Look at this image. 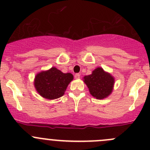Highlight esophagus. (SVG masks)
I'll list each match as a JSON object with an SVG mask.
<instances>
[{"instance_id":"obj_1","label":"esophagus","mask_w":150,"mask_h":150,"mask_svg":"<svg viewBox=\"0 0 150 150\" xmlns=\"http://www.w3.org/2000/svg\"><path fill=\"white\" fill-rule=\"evenodd\" d=\"M74 77L76 79H79L80 78V74H76L74 75Z\"/></svg>"}]
</instances>
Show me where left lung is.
Instances as JSON below:
<instances>
[{"label":"left lung","mask_w":150,"mask_h":150,"mask_svg":"<svg viewBox=\"0 0 150 150\" xmlns=\"http://www.w3.org/2000/svg\"><path fill=\"white\" fill-rule=\"evenodd\" d=\"M84 81L93 97L103 99L112 93L115 79L102 68L98 67L93 71L92 74L84 76Z\"/></svg>","instance_id":"obj_1"}]
</instances>
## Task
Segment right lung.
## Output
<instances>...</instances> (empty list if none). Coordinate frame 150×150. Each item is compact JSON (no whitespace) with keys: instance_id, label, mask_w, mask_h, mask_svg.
<instances>
[{"instance_id":"right-lung-1","label":"right lung","mask_w":150,"mask_h":150,"mask_svg":"<svg viewBox=\"0 0 150 150\" xmlns=\"http://www.w3.org/2000/svg\"><path fill=\"white\" fill-rule=\"evenodd\" d=\"M74 76L71 73L64 74L56 68L37 74L34 86L38 94L49 100L58 98L64 95Z\"/></svg>"}]
</instances>
